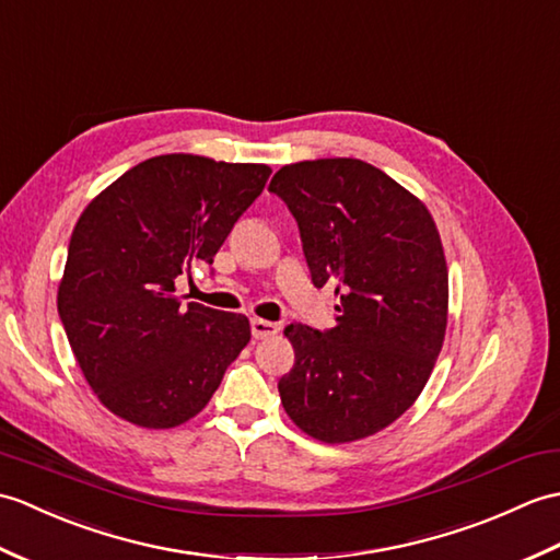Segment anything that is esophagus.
Wrapping results in <instances>:
<instances>
[{
  "instance_id": "obj_1",
  "label": "esophagus",
  "mask_w": 560,
  "mask_h": 560,
  "mask_svg": "<svg viewBox=\"0 0 560 560\" xmlns=\"http://www.w3.org/2000/svg\"><path fill=\"white\" fill-rule=\"evenodd\" d=\"M280 328L278 323H270V320H264V318H252V335L256 340H266V338H272Z\"/></svg>"
}]
</instances>
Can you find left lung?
<instances>
[{"instance_id": "8db88e82", "label": "left lung", "mask_w": 560, "mask_h": 560, "mask_svg": "<svg viewBox=\"0 0 560 560\" xmlns=\"http://www.w3.org/2000/svg\"><path fill=\"white\" fill-rule=\"evenodd\" d=\"M268 191L300 225L316 288L332 284L335 328L292 323L294 366L278 383L306 436L352 443L415 405L448 326V266L429 208L357 158L284 165Z\"/></svg>"}]
</instances>
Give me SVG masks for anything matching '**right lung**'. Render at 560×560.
I'll list each match as a JSON object with an SVG mask.
<instances>
[{"instance_id":"right-lung-1","label":"right lung","mask_w":560,"mask_h":560,"mask_svg":"<svg viewBox=\"0 0 560 560\" xmlns=\"http://www.w3.org/2000/svg\"><path fill=\"white\" fill-rule=\"evenodd\" d=\"M270 172L191 153L155 155L85 206L57 308L85 381L112 415L143 429L184 424L252 340L244 314L182 304L177 280L194 264H213Z\"/></svg>"}]
</instances>
